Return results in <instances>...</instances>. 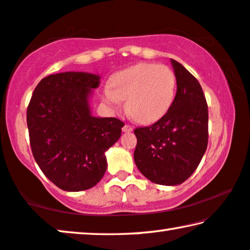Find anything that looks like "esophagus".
<instances>
[{
  "mask_svg": "<svg viewBox=\"0 0 250 250\" xmlns=\"http://www.w3.org/2000/svg\"><path fill=\"white\" fill-rule=\"evenodd\" d=\"M132 129L133 128L130 125H125L124 128H122V131H124V132H131Z\"/></svg>",
  "mask_w": 250,
  "mask_h": 250,
  "instance_id": "34e87169",
  "label": "esophagus"
}]
</instances>
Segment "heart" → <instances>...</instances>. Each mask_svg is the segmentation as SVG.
Listing matches in <instances>:
<instances>
[{"instance_id":"b5f03b06","label":"heart","mask_w":250,"mask_h":250,"mask_svg":"<svg viewBox=\"0 0 250 250\" xmlns=\"http://www.w3.org/2000/svg\"><path fill=\"white\" fill-rule=\"evenodd\" d=\"M175 91L176 77L168 66L143 62L115 73L102 91V100L112 111L120 110L125 101L133 120L150 125L168 112Z\"/></svg>"}]
</instances>
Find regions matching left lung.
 <instances>
[{"label":"left lung","mask_w":250,"mask_h":250,"mask_svg":"<svg viewBox=\"0 0 250 250\" xmlns=\"http://www.w3.org/2000/svg\"><path fill=\"white\" fill-rule=\"evenodd\" d=\"M177 91L162 119L135 129V163L152 183L178 185L194 173L208 147V104L199 81L172 59Z\"/></svg>","instance_id":"left-lung-1"}]
</instances>
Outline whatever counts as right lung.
<instances>
[{"label":"right lung","mask_w":250,"mask_h":250,"mask_svg":"<svg viewBox=\"0 0 250 250\" xmlns=\"http://www.w3.org/2000/svg\"><path fill=\"white\" fill-rule=\"evenodd\" d=\"M99 85L94 74H54L39 82L29 102L32 155L48 180L64 191H84L101 181L105 151L125 125L117 118L91 115L88 96Z\"/></svg>","instance_id":"1"}]
</instances>
